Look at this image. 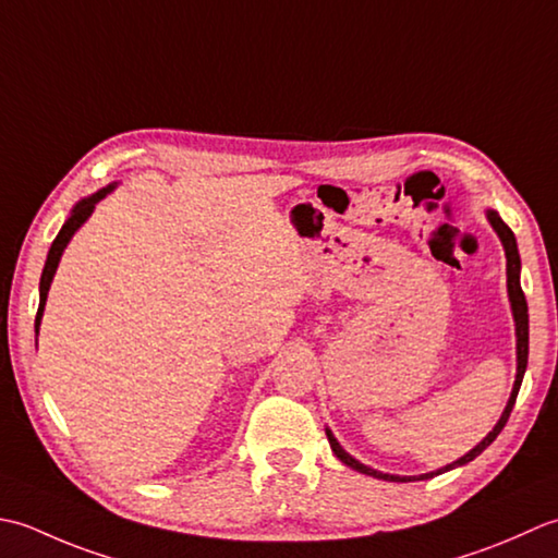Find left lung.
Returning <instances> with one entry per match:
<instances>
[{
  "instance_id": "left-lung-1",
  "label": "left lung",
  "mask_w": 558,
  "mask_h": 558,
  "mask_svg": "<svg viewBox=\"0 0 558 558\" xmlns=\"http://www.w3.org/2000/svg\"><path fill=\"white\" fill-rule=\"evenodd\" d=\"M486 219L488 223L494 226V231L498 233V238H501L504 243V250H506V277H508V299H510V311H513V320H515V349H518V373H515V383H513V392H510L508 397V404L504 409L501 418H498V424L494 426V430H488V436L480 442V446H474L468 454H462L460 460H454L452 464H446V468H440L436 472H428V474H418V476H397V474H385V472H378V470H371L366 468V464L359 462L356 458H351V454L339 446L337 438L332 436V430L325 428L327 434V440H329V448H332V452L337 454L339 460H342L347 468L356 470L361 474H368V476H375V480H385V482H418V480H430V476L436 474H442L448 470H454V468H462V464L472 462L476 454H482L492 442L496 440V436L501 434L510 412H513V404H515V397L520 392V385H522V375H525V368H527V349H530V315H527V301H525V293H522V287H520V253H518V243H515V235L513 231L508 229V226L504 223L501 216H498V211L488 209L486 211Z\"/></svg>"
}]
</instances>
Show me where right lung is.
<instances>
[{
    "label": "right lung",
    "mask_w": 558,
    "mask_h": 558,
    "mask_svg": "<svg viewBox=\"0 0 558 558\" xmlns=\"http://www.w3.org/2000/svg\"><path fill=\"white\" fill-rule=\"evenodd\" d=\"M118 183H112L104 190H98L96 195L90 197H84L82 202L74 204V209L70 214V219L64 221V226L60 229V233H57V238L50 245V253H48V259H45V267H43V277H40V305H38V315H36V335H38V327H40V320H43V311H45V301H48V291H50V283H52V277L57 271V265H60V257L64 253L66 243L72 241V235L82 229L84 221L90 216V211L96 209V204L104 199L106 195H110L112 190H116Z\"/></svg>",
    "instance_id": "1"
}]
</instances>
